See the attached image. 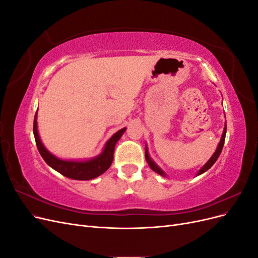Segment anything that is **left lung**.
I'll return each mask as SVG.
<instances>
[{
  "mask_svg": "<svg viewBox=\"0 0 258 258\" xmlns=\"http://www.w3.org/2000/svg\"><path fill=\"white\" fill-rule=\"evenodd\" d=\"M226 129H227V127H226V124H225V128H224V131H223V135H222V138H221V141H220V143H218V146H217V148H216L215 153L212 155V157H211V158L208 160V162L206 163V165L198 171L197 175H200V174H202L204 172H206V171H208L211 167H212V166L214 165L215 161L217 160V158L220 157V155H221L222 150H223V146H224V142H225ZM145 159H146V161H147V163H148V166H150V167H151V169H152L153 171H155L156 173L160 174L161 176H166V173L163 172V171H162V170H161L157 165H156V163L153 161V159L150 157V155H148L147 146L145 147Z\"/></svg>",
  "mask_w": 258,
  "mask_h": 258,
  "instance_id": "obj_1",
  "label": "left lung"
}]
</instances>
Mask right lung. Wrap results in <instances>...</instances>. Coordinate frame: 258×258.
<instances>
[{
	"label": "right lung",
	"instance_id": "right-lung-1",
	"mask_svg": "<svg viewBox=\"0 0 258 258\" xmlns=\"http://www.w3.org/2000/svg\"><path fill=\"white\" fill-rule=\"evenodd\" d=\"M37 112L34 117L33 122V134L35 138V142L37 150L40 152L41 156L45 162L47 163L49 167L53 170L58 171L59 173L64 175L69 178L72 179H79V181H87V179L95 178L111 167L113 158H114V150L117 141L121 138L123 132L126 131V128H122L119 131H117L113 137L106 142L103 152L101 153L97 157L84 160V161H77V160H62L56 156L49 153L46 147L43 145L40 136H38L37 131Z\"/></svg>",
	"mask_w": 258,
	"mask_h": 258
}]
</instances>
